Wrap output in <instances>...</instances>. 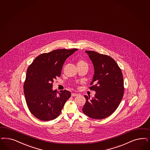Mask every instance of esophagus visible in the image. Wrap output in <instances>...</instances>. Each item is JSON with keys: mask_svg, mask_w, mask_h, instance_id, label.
<instances>
[{"mask_svg": "<svg viewBox=\"0 0 150 150\" xmlns=\"http://www.w3.org/2000/svg\"><path fill=\"white\" fill-rule=\"evenodd\" d=\"M78 96V94H77V93H72V97H76V96Z\"/></svg>", "mask_w": 150, "mask_h": 150, "instance_id": "1", "label": "esophagus"}]
</instances>
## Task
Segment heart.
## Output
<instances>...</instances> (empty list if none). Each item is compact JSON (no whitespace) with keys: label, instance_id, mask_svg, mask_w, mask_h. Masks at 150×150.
<instances>
[{"label":"heart","instance_id":"obj_1","mask_svg":"<svg viewBox=\"0 0 150 150\" xmlns=\"http://www.w3.org/2000/svg\"><path fill=\"white\" fill-rule=\"evenodd\" d=\"M77 65H81V66H88V63L84 60H79L78 62Z\"/></svg>","mask_w":150,"mask_h":150}]
</instances>
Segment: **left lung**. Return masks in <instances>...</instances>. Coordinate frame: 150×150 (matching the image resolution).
Segmentation results:
<instances>
[{"label": "left lung", "mask_w": 150, "mask_h": 150, "mask_svg": "<svg viewBox=\"0 0 150 150\" xmlns=\"http://www.w3.org/2000/svg\"><path fill=\"white\" fill-rule=\"evenodd\" d=\"M94 68V75L89 88L96 92L94 98L84 96L86 103L82 111L94 119L110 116L119 105L124 96V79L120 68L106 54L86 51Z\"/></svg>", "instance_id": "8db88e82"}]
</instances>
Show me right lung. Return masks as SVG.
<instances>
[{
	"instance_id": "1",
	"label": "right lung",
	"mask_w": 150,
	"mask_h": 150,
	"mask_svg": "<svg viewBox=\"0 0 150 150\" xmlns=\"http://www.w3.org/2000/svg\"><path fill=\"white\" fill-rule=\"evenodd\" d=\"M78 50L58 49L39 55L27 69L24 83L25 100L31 113L42 121L57 117L71 92L52 90L53 81L60 77L65 60Z\"/></svg>"
}]
</instances>
